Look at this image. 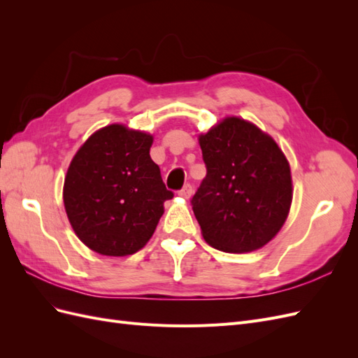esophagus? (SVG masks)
Masks as SVG:
<instances>
[{"label":"esophagus","mask_w":358,"mask_h":358,"mask_svg":"<svg viewBox=\"0 0 358 358\" xmlns=\"http://www.w3.org/2000/svg\"><path fill=\"white\" fill-rule=\"evenodd\" d=\"M179 196L183 199H189L192 196V185L191 183H185V185L182 187V189H179Z\"/></svg>","instance_id":"esophagus-1"}]
</instances>
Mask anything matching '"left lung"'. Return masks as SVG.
<instances>
[{"label": "left lung", "mask_w": 358, "mask_h": 358, "mask_svg": "<svg viewBox=\"0 0 358 358\" xmlns=\"http://www.w3.org/2000/svg\"><path fill=\"white\" fill-rule=\"evenodd\" d=\"M206 178L191 199L204 241L251 252L284 225L292 200L288 161L254 124L227 117L200 136Z\"/></svg>", "instance_id": "left-lung-1"}]
</instances>
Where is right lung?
Masks as SVG:
<instances>
[{
  "instance_id": "add662e5",
  "label": "right lung",
  "mask_w": 358,
  "mask_h": 358,
  "mask_svg": "<svg viewBox=\"0 0 358 358\" xmlns=\"http://www.w3.org/2000/svg\"><path fill=\"white\" fill-rule=\"evenodd\" d=\"M152 136L124 125L94 133L74 155L64 206L79 239L101 255L137 252L154 234L173 199L149 155Z\"/></svg>"
}]
</instances>
